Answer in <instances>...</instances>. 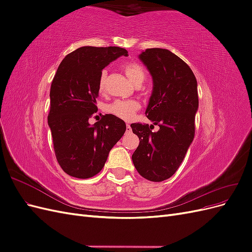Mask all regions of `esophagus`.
Returning <instances> with one entry per match:
<instances>
[{"instance_id":"obj_1","label":"esophagus","mask_w":252,"mask_h":252,"mask_svg":"<svg viewBox=\"0 0 252 252\" xmlns=\"http://www.w3.org/2000/svg\"><path fill=\"white\" fill-rule=\"evenodd\" d=\"M130 132H131V127H130V125L127 124V125H126V133L129 134Z\"/></svg>"}]
</instances>
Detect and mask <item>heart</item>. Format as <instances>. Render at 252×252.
<instances>
[{
    "mask_svg": "<svg viewBox=\"0 0 252 252\" xmlns=\"http://www.w3.org/2000/svg\"><path fill=\"white\" fill-rule=\"evenodd\" d=\"M122 69L128 79L136 85L141 84L145 79V70L139 63L125 62L122 64ZM106 83H107V70L104 69L101 71L97 81V90L102 94L106 91ZM140 108L141 104L136 100H116L106 107V111L119 119L129 121L133 118L135 112L139 111Z\"/></svg>",
    "mask_w": 252,
    "mask_h": 252,
    "instance_id": "obj_1",
    "label": "heart"
}]
</instances>
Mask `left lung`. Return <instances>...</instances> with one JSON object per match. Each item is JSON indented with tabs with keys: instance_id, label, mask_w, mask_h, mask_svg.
I'll return each instance as SVG.
<instances>
[{
	"instance_id": "8db88e82",
	"label": "left lung",
	"mask_w": 252,
	"mask_h": 252,
	"mask_svg": "<svg viewBox=\"0 0 252 252\" xmlns=\"http://www.w3.org/2000/svg\"><path fill=\"white\" fill-rule=\"evenodd\" d=\"M140 59L154 80L146 116L159 129L154 132V125L131 124L140 140L132 162L143 178L162 182L178 170L193 141L197 83L190 67L169 50L149 48Z\"/></svg>"
}]
</instances>
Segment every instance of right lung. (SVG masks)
Wrapping results in <instances>:
<instances>
[{
    "mask_svg": "<svg viewBox=\"0 0 252 252\" xmlns=\"http://www.w3.org/2000/svg\"><path fill=\"white\" fill-rule=\"evenodd\" d=\"M127 55L126 49L112 46L78 48L64 58L52 80L48 125L53 149L61 168L73 178L88 179L100 172L126 130L125 122L112 114L93 126L88 120L97 111L102 69Z\"/></svg>",
    "mask_w": 252,
    "mask_h": 252,
    "instance_id": "1",
    "label": "right lung"
}]
</instances>
